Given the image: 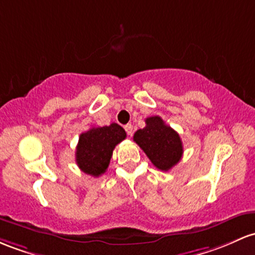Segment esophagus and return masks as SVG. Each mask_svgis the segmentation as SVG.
Listing matches in <instances>:
<instances>
[{"mask_svg": "<svg viewBox=\"0 0 255 255\" xmlns=\"http://www.w3.org/2000/svg\"><path fill=\"white\" fill-rule=\"evenodd\" d=\"M125 129H126V132H127L128 135H132V133H133V126L130 125V123H128V125L125 126Z\"/></svg>", "mask_w": 255, "mask_h": 255, "instance_id": "1", "label": "esophagus"}]
</instances>
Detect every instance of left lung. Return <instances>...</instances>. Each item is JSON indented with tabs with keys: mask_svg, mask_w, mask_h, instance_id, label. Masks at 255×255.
Segmentation results:
<instances>
[{
	"mask_svg": "<svg viewBox=\"0 0 255 255\" xmlns=\"http://www.w3.org/2000/svg\"><path fill=\"white\" fill-rule=\"evenodd\" d=\"M142 129L134 133V141L141 147L156 168L169 170L181 159L183 142L173 128L167 126L159 116H151L145 120Z\"/></svg>",
	"mask_w": 255,
	"mask_h": 255,
	"instance_id": "1",
	"label": "left lung"
}]
</instances>
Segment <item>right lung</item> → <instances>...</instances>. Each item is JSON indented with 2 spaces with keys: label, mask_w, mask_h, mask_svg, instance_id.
I'll return each mask as SVG.
<instances>
[{
  "label": "right lung",
  "mask_w": 255,
  "mask_h": 255,
  "mask_svg": "<svg viewBox=\"0 0 255 255\" xmlns=\"http://www.w3.org/2000/svg\"><path fill=\"white\" fill-rule=\"evenodd\" d=\"M127 134L117 123L104 127H92L82 133L76 147V163L86 174L99 177L104 174L110 163L113 151L125 140Z\"/></svg>",
  "instance_id": "right-lung-1"
}]
</instances>
